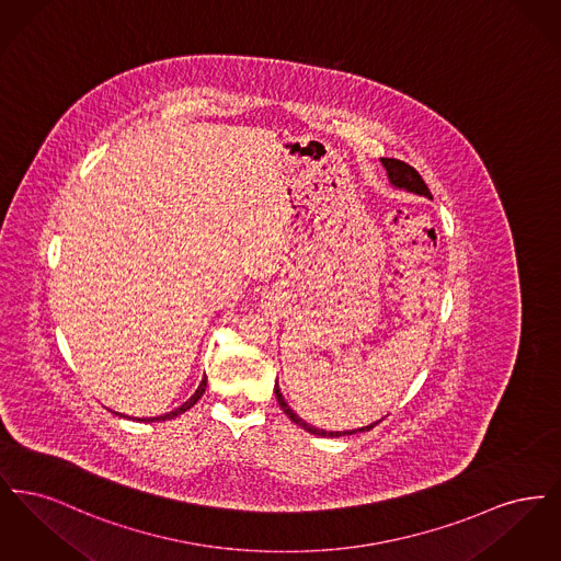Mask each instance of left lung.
<instances>
[{
	"label": "left lung",
	"mask_w": 561,
	"mask_h": 561,
	"mask_svg": "<svg viewBox=\"0 0 561 561\" xmlns=\"http://www.w3.org/2000/svg\"><path fill=\"white\" fill-rule=\"evenodd\" d=\"M380 161H382V165L387 168V176H389V181H391L393 187L405 188V191H410V193L425 195V197L431 199V191H428L427 185H425L423 176H421L412 165H408L405 161L393 160V158H380ZM275 398H277L279 408L284 410V414L293 421L294 425L309 431L311 435H321V437H341V435H353V433H359V431H370V428L376 427V425L382 421V419H380V421H376V423H370L368 427L351 428V431H323V428L313 427V425L305 423V421L294 412L293 408L288 405V401L284 400V396H282L277 382H275Z\"/></svg>",
	"instance_id": "8db88e82"
}]
</instances>
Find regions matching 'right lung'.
<instances>
[{
    "instance_id": "add662e5",
    "label": "right lung",
    "mask_w": 561,
    "mask_h": 561,
    "mask_svg": "<svg viewBox=\"0 0 561 561\" xmlns=\"http://www.w3.org/2000/svg\"><path fill=\"white\" fill-rule=\"evenodd\" d=\"M206 385H208V378L204 376L202 378V382H199V387H197V391L188 398L181 408H176V410H172V412H165V414H161V416H153V419H133V421H140V423H156V421H170V419H174V416H179V414H183V412H187L188 408H193L197 400L204 396V391H206ZM113 414H119V412H113ZM119 416H124V414H119ZM126 419V416H124Z\"/></svg>"
}]
</instances>
